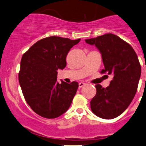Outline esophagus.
<instances>
[{
    "label": "esophagus",
    "instance_id": "obj_1",
    "mask_svg": "<svg viewBox=\"0 0 146 146\" xmlns=\"http://www.w3.org/2000/svg\"><path fill=\"white\" fill-rule=\"evenodd\" d=\"M85 85V83H84V82H79V84H78V86H79V88H82V87H83L84 85Z\"/></svg>",
    "mask_w": 146,
    "mask_h": 146
}]
</instances>
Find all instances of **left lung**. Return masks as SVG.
Instances as JSON below:
<instances>
[{
    "label": "left lung",
    "instance_id": "1",
    "mask_svg": "<svg viewBox=\"0 0 146 146\" xmlns=\"http://www.w3.org/2000/svg\"><path fill=\"white\" fill-rule=\"evenodd\" d=\"M100 52L104 68L112 77L110 85H95L97 93L90 101L92 112L104 119L119 117L127 109L134 98L141 73V68L131 46L113 34L85 39Z\"/></svg>",
    "mask_w": 146,
    "mask_h": 146
}]
</instances>
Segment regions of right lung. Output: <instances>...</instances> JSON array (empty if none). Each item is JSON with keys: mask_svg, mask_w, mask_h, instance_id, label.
Masks as SVG:
<instances>
[{"mask_svg": "<svg viewBox=\"0 0 146 146\" xmlns=\"http://www.w3.org/2000/svg\"><path fill=\"white\" fill-rule=\"evenodd\" d=\"M80 41L49 36L38 41L23 54L19 82L27 103L41 117L56 118L70 107L78 83L63 80L58 83L57 70L66 67L68 53Z\"/></svg>", "mask_w": 146, "mask_h": 146, "instance_id": "right-lung-1", "label": "right lung"}]
</instances>
